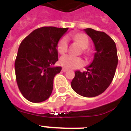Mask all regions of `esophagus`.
Segmentation results:
<instances>
[{"instance_id": "esophagus-1", "label": "esophagus", "mask_w": 131, "mask_h": 131, "mask_svg": "<svg viewBox=\"0 0 131 131\" xmlns=\"http://www.w3.org/2000/svg\"><path fill=\"white\" fill-rule=\"evenodd\" d=\"M62 71L63 72H66V71H68V69H66V68H62Z\"/></svg>"}]
</instances>
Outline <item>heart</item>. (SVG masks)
Listing matches in <instances>:
<instances>
[{"mask_svg": "<svg viewBox=\"0 0 131 131\" xmlns=\"http://www.w3.org/2000/svg\"><path fill=\"white\" fill-rule=\"evenodd\" d=\"M75 41H78L83 48H84V53L88 54V51L86 49L90 45L88 37L85 34H77L73 37ZM58 51L61 54H64L67 52L68 48V38L64 36L59 40L57 45ZM60 64L63 67L67 69H77L83 67L85 64V61L79 57H75L71 55H66L62 56L60 59Z\"/></svg>", "mask_w": 131, "mask_h": 131, "instance_id": "b5f03b06", "label": "heart"}]
</instances>
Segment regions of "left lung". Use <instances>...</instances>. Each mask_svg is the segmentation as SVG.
Listing matches in <instances>:
<instances>
[{
    "label": "left lung",
    "instance_id": "obj_1",
    "mask_svg": "<svg viewBox=\"0 0 131 131\" xmlns=\"http://www.w3.org/2000/svg\"><path fill=\"white\" fill-rule=\"evenodd\" d=\"M92 39L96 53L87 71H76L71 86L75 92L85 97H94L102 94L112 83L118 64L115 41L104 32L84 29Z\"/></svg>",
    "mask_w": 131,
    "mask_h": 131
}]
</instances>
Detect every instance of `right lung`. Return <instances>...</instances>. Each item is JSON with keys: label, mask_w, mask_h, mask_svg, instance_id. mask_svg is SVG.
<instances>
[{"label": "right lung", "mask_w": 131, "mask_h": 131, "mask_svg": "<svg viewBox=\"0 0 131 131\" xmlns=\"http://www.w3.org/2000/svg\"><path fill=\"white\" fill-rule=\"evenodd\" d=\"M67 30L41 27L21 41L14 68L19 90L29 101L42 102L51 96L54 77L62 69L53 67L58 60L57 45Z\"/></svg>", "instance_id": "add662e5"}]
</instances>
